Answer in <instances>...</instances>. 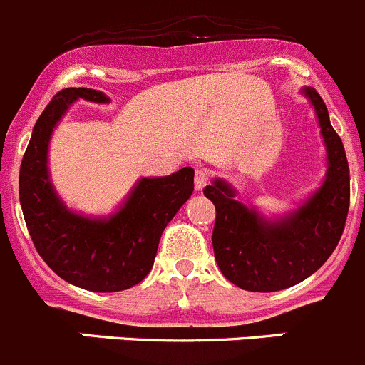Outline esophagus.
<instances>
[{"label":"esophagus","mask_w":365,"mask_h":365,"mask_svg":"<svg viewBox=\"0 0 365 365\" xmlns=\"http://www.w3.org/2000/svg\"><path fill=\"white\" fill-rule=\"evenodd\" d=\"M209 182V172L204 170V168H197L195 170V187L197 190H202L204 186H207Z\"/></svg>","instance_id":"esophagus-1"}]
</instances>
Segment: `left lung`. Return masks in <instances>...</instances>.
Instances as JSON below:
<instances>
[{"label":"left lung","mask_w":365,"mask_h":365,"mask_svg":"<svg viewBox=\"0 0 365 365\" xmlns=\"http://www.w3.org/2000/svg\"><path fill=\"white\" fill-rule=\"evenodd\" d=\"M319 118L328 156L323 186L298 211L268 222L234 200L229 184L215 181L204 195L215 204V259L223 277L254 293H273L302 282L327 262L344 230L349 209V167L341 136L314 88H304Z\"/></svg>","instance_id":"obj_1"}]
</instances>
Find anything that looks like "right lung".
Returning a JSON list of instances; mask_svg holds the SVG:
<instances>
[{
  "label": "right lung",
  "mask_w": 365,
  "mask_h": 365,
  "mask_svg": "<svg viewBox=\"0 0 365 365\" xmlns=\"http://www.w3.org/2000/svg\"><path fill=\"white\" fill-rule=\"evenodd\" d=\"M78 99L110 101L92 88H63L53 97L21 163V207L38 255L56 275L81 289L115 293L149 275L165 227L193 193L195 172L184 167L168 178L142 179L108 220L68 211L49 182L48 145L56 122Z\"/></svg>",
  "instance_id": "right-lung-1"
}]
</instances>
